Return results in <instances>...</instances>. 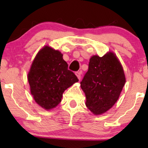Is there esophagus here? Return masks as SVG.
<instances>
[{
  "label": "esophagus",
  "instance_id": "obj_1",
  "mask_svg": "<svg viewBox=\"0 0 148 148\" xmlns=\"http://www.w3.org/2000/svg\"><path fill=\"white\" fill-rule=\"evenodd\" d=\"M75 74L76 75V76H77V78L79 79H81V72H75Z\"/></svg>",
  "mask_w": 148,
  "mask_h": 148
}]
</instances>
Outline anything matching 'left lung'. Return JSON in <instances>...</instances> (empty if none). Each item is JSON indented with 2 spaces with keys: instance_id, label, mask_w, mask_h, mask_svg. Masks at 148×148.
Wrapping results in <instances>:
<instances>
[{
  "instance_id": "8db88e82",
  "label": "left lung",
  "mask_w": 148,
  "mask_h": 148,
  "mask_svg": "<svg viewBox=\"0 0 148 148\" xmlns=\"http://www.w3.org/2000/svg\"><path fill=\"white\" fill-rule=\"evenodd\" d=\"M123 68L113 53L90 59L88 70L81 87L86 94V105L94 114H102L115 104L125 86Z\"/></svg>"
}]
</instances>
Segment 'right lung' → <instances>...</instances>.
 I'll list each match as a JSON object with an SVG mask.
<instances>
[{"instance_id":"right-lung-1","label":"right lung","mask_w":148,"mask_h":148,"mask_svg":"<svg viewBox=\"0 0 148 148\" xmlns=\"http://www.w3.org/2000/svg\"><path fill=\"white\" fill-rule=\"evenodd\" d=\"M28 80L34 99L47 110L56 106L64 91L79 81L74 73L68 69L62 54L48 46L41 49L34 59Z\"/></svg>"}]
</instances>
